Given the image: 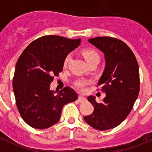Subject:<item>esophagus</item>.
Wrapping results in <instances>:
<instances>
[{
	"instance_id": "obj_1",
	"label": "esophagus",
	"mask_w": 152,
	"mask_h": 152,
	"mask_svg": "<svg viewBox=\"0 0 152 152\" xmlns=\"http://www.w3.org/2000/svg\"><path fill=\"white\" fill-rule=\"evenodd\" d=\"M86 100V98L84 97V96H81V95H80V96H78V101L80 102V103H81V102H84Z\"/></svg>"
}]
</instances>
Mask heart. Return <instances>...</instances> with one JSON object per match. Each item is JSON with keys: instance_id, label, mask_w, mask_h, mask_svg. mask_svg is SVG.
Listing matches in <instances>:
<instances>
[{"instance_id": "1", "label": "heart", "mask_w": 152, "mask_h": 152, "mask_svg": "<svg viewBox=\"0 0 152 152\" xmlns=\"http://www.w3.org/2000/svg\"><path fill=\"white\" fill-rule=\"evenodd\" d=\"M82 55L84 56L85 61L88 62V64L94 62V61H100V56H99V54H98L96 51L93 50V49H84L82 52ZM70 60H71V55L68 54V56H66V57L64 58V62H63L64 67H66L68 65ZM88 82L87 80H84V79H80V80H78L76 82V87L77 88H79L80 90H82L83 91V90L85 89L86 86L88 85Z\"/></svg>"}]
</instances>
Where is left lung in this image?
Listing matches in <instances>:
<instances>
[{
	"label": "left lung",
	"mask_w": 152,
	"mask_h": 152,
	"mask_svg": "<svg viewBox=\"0 0 152 152\" xmlns=\"http://www.w3.org/2000/svg\"><path fill=\"white\" fill-rule=\"evenodd\" d=\"M88 41L104 54L106 66L98 85L102 86L106 96L100 103L95 96H88L94 110L84 119L95 129L108 130L119 126L132 110L140 89L139 64L122 40L103 36Z\"/></svg>",
	"instance_id": "8db88e82"
}]
</instances>
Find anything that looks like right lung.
I'll list each match as a JSON object with an SVG mask.
<instances>
[{
    "instance_id": "obj_1",
    "label": "right lung",
    "mask_w": 152,
    "mask_h": 152,
    "mask_svg": "<svg viewBox=\"0 0 152 152\" xmlns=\"http://www.w3.org/2000/svg\"><path fill=\"white\" fill-rule=\"evenodd\" d=\"M80 43V39L42 36L32 42L18 58L13 92L21 117L31 127L44 129L55 125L63 107L77 99V93L68 87L55 94L50 84L62 72L64 58Z\"/></svg>"
}]
</instances>
